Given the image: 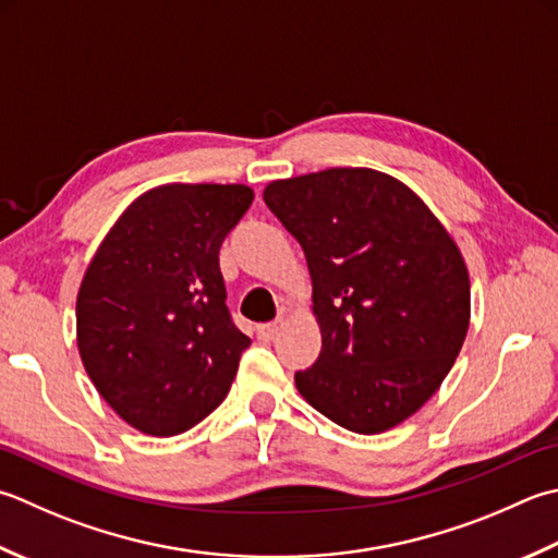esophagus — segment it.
Here are the masks:
<instances>
[{
  "label": "esophagus",
  "mask_w": 558,
  "mask_h": 558,
  "mask_svg": "<svg viewBox=\"0 0 558 558\" xmlns=\"http://www.w3.org/2000/svg\"><path fill=\"white\" fill-rule=\"evenodd\" d=\"M278 331H280V324H278V322H272V324H260L258 329H256V333H258L260 341H272V338L278 336Z\"/></svg>",
  "instance_id": "esophagus-1"
}]
</instances>
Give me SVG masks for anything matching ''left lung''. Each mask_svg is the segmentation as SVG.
Returning a JSON list of instances; mask_svg holds the SVG:
<instances>
[{"instance_id":"left-lung-1","label":"left lung","mask_w":558,"mask_h":558,"mask_svg":"<svg viewBox=\"0 0 558 558\" xmlns=\"http://www.w3.org/2000/svg\"><path fill=\"white\" fill-rule=\"evenodd\" d=\"M264 201L312 276L322 353L294 375L298 391L345 430L395 428L462 351L472 294L460 246L407 183L375 169L270 181Z\"/></svg>"}]
</instances>
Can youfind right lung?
I'll return each instance as SVG.
<instances>
[{"label":"right lung","instance_id":"right-lung-1","mask_svg":"<svg viewBox=\"0 0 558 558\" xmlns=\"http://www.w3.org/2000/svg\"><path fill=\"white\" fill-rule=\"evenodd\" d=\"M251 201L244 183L157 185L86 266L76 348L98 395L140 433H185L232 387L251 341L225 304L220 246Z\"/></svg>","mask_w":558,"mask_h":558}]
</instances>
